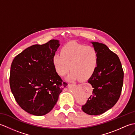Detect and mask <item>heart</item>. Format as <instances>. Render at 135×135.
Listing matches in <instances>:
<instances>
[{
  "instance_id": "1",
  "label": "heart",
  "mask_w": 135,
  "mask_h": 135,
  "mask_svg": "<svg viewBox=\"0 0 135 135\" xmlns=\"http://www.w3.org/2000/svg\"><path fill=\"white\" fill-rule=\"evenodd\" d=\"M52 62L59 75L64 76L70 68L68 80L85 81L95 71L98 64V56L92 46L71 43L63 46L60 54H54Z\"/></svg>"
}]
</instances>
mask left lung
<instances>
[{
    "instance_id": "left-lung-1",
    "label": "left lung",
    "mask_w": 135,
    "mask_h": 135,
    "mask_svg": "<svg viewBox=\"0 0 135 135\" xmlns=\"http://www.w3.org/2000/svg\"><path fill=\"white\" fill-rule=\"evenodd\" d=\"M97 51L98 64L88 82L93 87L92 94L82 106L84 113L97 115L111 108L121 95L124 71L118 56L105 45L91 42Z\"/></svg>"
}]
</instances>
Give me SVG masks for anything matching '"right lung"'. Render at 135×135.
I'll list each match as a JSON object with an SVG mask.
<instances>
[{
    "label": "right lung",
    "instance_id": "right-lung-1",
    "mask_svg": "<svg viewBox=\"0 0 135 135\" xmlns=\"http://www.w3.org/2000/svg\"><path fill=\"white\" fill-rule=\"evenodd\" d=\"M59 46V41L55 39L44 45H32L16 56L11 63V92L21 108L33 115L49 113L67 85L52 62Z\"/></svg>",
    "mask_w": 135,
    "mask_h": 135
}]
</instances>
